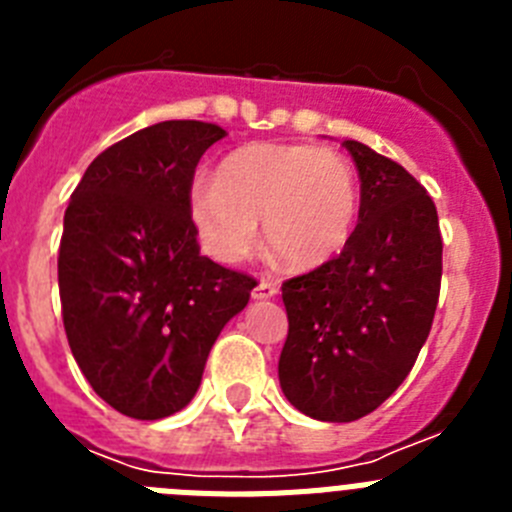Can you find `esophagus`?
<instances>
[{
	"instance_id": "obj_1",
	"label": "esophagus",
	"mask_w": 512,
	"mask_h": 512,
	"mask_svg": "<svg viewBox=\"0 0 512 512\" xmlns=\"http://www.w3.org/2000/svg\"><path fill=\"white\" fill-rule=\"evenodd\" d=\"M279 292V287H277V282H269V279H261L259 284H256V287H253V300H271V297L277 295Z\"/></svg>"
}]
</instances>
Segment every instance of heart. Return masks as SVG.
I'll use <instances>...</instances> for the list:
<instances>
[{
  "instance_id": "1",
  "label": "heart",
  "mask_w": 512,
  "mask_h": 512,
  "mask_svg": "<svg viewBox=\"0 0 512 512\" xmlns=\"http://www.w3.org/2000/svg\"><path fill=\"white\" fill-rule=\"evenodd\" d=\"M359 182L343 153L310 143H253L217 169L215 182L189 189V217L202 248L220 264H238L259 243L292 269L336 259L354 233Z\"/></svg>"
}]
</instances>
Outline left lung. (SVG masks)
Wrapping results in <instances>:
<instances>
[{
    "label": "left lung",
    "instance_id": "8db88e82",
    "mask_svg": "<svg viewBox=\"0 0 512 512\" xmlns=\"http://www.w3.org/2000/svg\"><path fill=\"white\" fill-rule=\"evenodd\" d=\"M361 182L359 225L341 256L287 279L289 333L279 384L300 413L351 423L402 384L431 333L443 241L415 176L359 140H343Z\"/></svg>",
    "mask_w": 512,
    "mask_h": 512
}]
</instances>
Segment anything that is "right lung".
I'll use <instances>...</instances> for the list:
<instances>
[{
	"label": "right lung",
	"mask_w": 512,
	"mask_h": 512,
	"mask_svg": "<svg viewBox=\"0 0 512 512\" xmlns=\"http://www.w3.org/2000/svg\"><path fill=\"white\" fill-rule=\"evenodd\" d=\"M225 130L166 120L94 158L63 215V328L92 390L117 413L161 420L187 408L220 330L256 279L200 253L189 189Z\"/></svg>",
	"instance_id": "add662e5"
}]
</instances>
